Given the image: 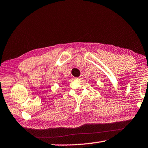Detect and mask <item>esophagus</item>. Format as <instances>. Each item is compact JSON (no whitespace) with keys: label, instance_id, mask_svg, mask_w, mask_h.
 <instances>
[{"label":"esophagus","instance_id":"obj_1","mask_svg":"<svg viewBox=\"0 0 148 148\" xmlns=\"http://www.w3.org/2000/svg\"><path fill=\"white\" fill-rule=\"evenodd\" d=\"M83 77H84V76H83V75H81V76H80L78 77V79H83Z\"/></svg>","mask_w":148,"mask_h":148}]
</instances>
